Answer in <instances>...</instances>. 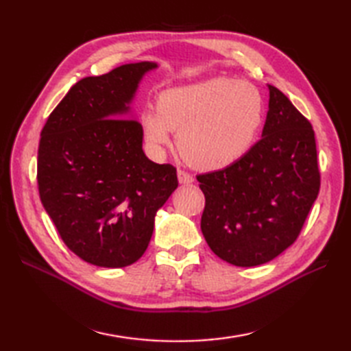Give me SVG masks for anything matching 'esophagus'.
<instances>
[{"label":"esophagus","instance_id":"34e87169","mask_svg":"<svg viewBox=\"0 0 351 351\" xmlns=\"http://www.w3.org/2000/svg\"><path fill=\"white\" fill-rule=\"evenodd\" d=\"M178 180H180L181 184H191L193 181H195V176L189 173V171L178 169Z\"/></svg>","mask_w":351,"mask_h":351}]
</instances>
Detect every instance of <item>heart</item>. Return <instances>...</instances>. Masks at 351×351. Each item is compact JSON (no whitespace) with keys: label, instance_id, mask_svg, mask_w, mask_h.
I'll list each match as a JSON object with an SVG mask.
<instances>
[{"label":"heart","instance_id":"b5f03b06","mask_svg":"<svg viewBox=\"0 0 351 351\" xmlns=\"http://www.w3.org/2000/svg\"><path fill=\"white\" fill-rule=\"evenodd\" d=\"M264 99L258 88L230 78H211L162 92L156 108L141 113L146 141L154 149L170 143L178 134V147L191 166L221 169L249 151L263 125Z\"/></svg>","mask_w":351,"mask_h":351}]
</instances>
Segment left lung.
Returning a JSON list of instances; mask_svg holds the SVG:
<instances>
[{
	"label": "left lung",
	"mask_w": 351,
	"mask_h": 351,
	"mask_svg": "<svg viewBox=\"0 0 351 351\" xmlns=\"http://www.w3.org/2000/svg\"><path fill=\"white\" fill-rule=\"evenodd\" d=\"M268 90L263 138L230 166L197 175L202 234L215 255L238 267L265 264L288 249L319 191L311 122L279 88Z\"/></svg>",
	"instance_id": "1"
}]
</instances>
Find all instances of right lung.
Segmentation results:
<instances>
[{"label": "right lung", "instance_id": "1", "mask_svg": "<svg viewBox=\"0 0 351 351\" xmlns=\"http://www.w3.org/2000/svg\"><path fill=\"white\" fill-rule=\"evenodd\" d=\"M156 63L122 64L71 87L40 132L37 185L64 244L88 264L121 268L141 258L155 214L178 187L176 169L145 155L130 116L141 77Z\"/></svg>", "mask_w": 351, "mask_h": 351}]
</instances>
